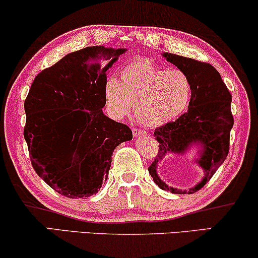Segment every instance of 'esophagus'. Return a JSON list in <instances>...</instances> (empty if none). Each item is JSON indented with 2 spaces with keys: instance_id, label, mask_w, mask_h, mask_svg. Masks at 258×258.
Here are the masks:
<instances>
[{
  "instance_id": "1",
  "label": "esophagus",
  "mask_w": 258,
  "mask_h": 258,
  "mask_svg": "<svg viewBox=\"0 0 258 258\" xmlns=\"http://www.w3.org/2000/svg\"><path fill=\"white\" fill-rule=\"evenodd\" d=\"M132 133H133V137H140V136H145L146 134V131L141 130V128H137V127H133L132 128Z\"/></svg>"
}]
</instances>
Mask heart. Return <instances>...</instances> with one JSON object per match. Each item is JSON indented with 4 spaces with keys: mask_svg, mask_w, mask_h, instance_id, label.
I'll use <instances>...</instances> for the list:
<instances>
[{
    "mask_svg": "<svg viewBox=\"0 0 258 258\" xmlns=\"http://www.w3.org/2000/svg\"><path fill=\"white\" fill-rule=\"evenodd\" d=\"M193 82L181 69H167L150 59L137 58L124 65L120 81L108 77L104 97L114 117L128 114L133 104L140 122L159 127L179 118L189 106Z\"/></svg>",
    "mask_w": 258,
    "mask_h": 258,
    "instance_id": "1",
    "label": "heart"
}]
</instances>
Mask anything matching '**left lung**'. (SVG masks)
<instances>
[{
	"label": "left lung",
	"mask_w": 258,
	"mask_h": 258,
	"mask_svg": "<svg viewBox=\"0 0 258 258\" xmlns=\"http://www.w3.org/2000/svg\"><path fill=\"white\" fill-rule=\"evenodd\" d=\"M162 56L189 75L193 82V96L186 113L154 131L155 139L160 145L157 159L148 167V172L162 190L173 194H193L208 182L229 152L230 131L234 125L231 94L213 65L168 52H164ZM191 147L201 148L195 163L204 170L202 181L187 191L168 186L158 176V164L166 155H184Z\"/></svg>",
	"instance_id": "1"
}]
</instances>
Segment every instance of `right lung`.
Wrapping results in <instances>:
<instances>
[{"label":"right lung","mask_w":258,"mask_h":258,"mask_svg":"<svg viewBox=\"0 0 258 258\" xmlns=\"http://www.w3.org/2000/svg\"><path fill=\"white\" fill-rule=\"evenodd\" d=\"M127 49L88 46L36 76L24 101V139L35 172L57 193L89 198L107 180L128 126L104 114L106 71Z\"/></svg>","instance_id":"1"}]
</instances>
